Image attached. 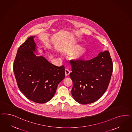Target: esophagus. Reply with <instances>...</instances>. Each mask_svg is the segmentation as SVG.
Here are the masks:
<instances>
[{"label": "esophagus", "mask_w": 132, "mask_h": 132, "mask_svg": "<svg viewBox=\"0 0 132 132\" xmlns=\"http://www.w3.org/2000/svg\"><path fill=\"white\" fill-rule=\"evenodd\" d=\"M65 76H68L70 73V71L68 69H65Z\"/></svg>", "instance_id": "34e87169"}]
</instances>
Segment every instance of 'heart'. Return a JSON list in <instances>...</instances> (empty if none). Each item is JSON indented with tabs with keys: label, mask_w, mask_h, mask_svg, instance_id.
<instances>
[{
	"label": "heart",
	"mask_w": 132,
	"mask_h": 132,
	"mask_svg": "<svg viewBox=\"0 0 132 132\" xmlns=\"http://www.w3.org/2000/svg\"><path fill=\"white\" fill-rule=\"evenodd\" d=\"M86 51V48L84 47H80V45L77 44L72 45L65 50V52L69 54H72L76 52L73 58L77 60H82L85 56Z\"/></svg>",
	"instance_id": "obj_1"
}]
</instances>
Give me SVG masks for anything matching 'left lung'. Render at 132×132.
<instances>
[{
    "instance_id": "8db88e82",
    "label": "left lung",
    "mask_w": 132,
    "mask_h": 132,
    "mask_svg": "<svg viewBox=\"0 0 132 132\" xmlns=\"http://www.w3.org/2000/svg\"><path fill=\"white\" fill-rule=\"evenodd\" d=\"M71 64L74 99L83 104L98 100L106 92L112 76L113 63L109 51L101 52L90 60H71Z\"/></svg>"
}]
</instances>
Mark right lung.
<instances>
[{"mask_svg": "<svg viewBox=\"0 0 132 132\" xmlns=\"http://www.w3.org/2000/svg\"><path fill=\"white\" fill-rule=\"evenodd\" d=\"M34 37H29L18 48L13 72L21 92L29 100L43 104L54 95L65 78V68L55 66L44 56H36Z\"/></svg>", "mask_w": 132, "mask_h": 132, "instance_id": "add662e5", "label": "right lung"}]
</instances>
